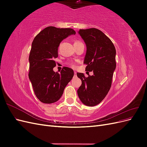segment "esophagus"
<instances>
[{
    "label": "esophagus",
    "mask_w": 147,
    "mask_h": 147,
    "mask_svg": "<svg viewBox=\"0 0 147 147\" xmlns=\"http://www.w3.org/2000/svg\"><path fill=\"white\" fill-rule=\"evenodd\" d=\"M77 77V72H74V77Z\"/></svg>",
    "instance_id": "obj_1"
}]
</instances>
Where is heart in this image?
I'll return each instance as SVG.
<instances>
[{"label": "heart", "mask_w": 147, "mask_h": 147, "mask_svg": "<svg viewBox=\"0 0 147 147\" xmlns=\"http://www.w3.org/2000/svg\"><path fill=\"white\" fill-rule=\"evenodd\" d=\"M81 43L80 42V41H78V40H76V41H75V42H74V44H76V43ZM69 65L72 67H73V68H75V64L74 63H69Z\"/></svg>", "instance_id": "b5f03b06"}]
</instances>
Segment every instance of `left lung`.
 Masks as SVG:
<instances>
[{"label": "left lung", "mask_w": 147, "mask_h": 147, "mask_svg": "<svg viewBox=\"0 0 147 147\" xmlns=\"http://www.w3.org/2000/svg\"><path fill=\"white\" fill-rule=\"evenodd\" d=\"M78 34L86 46L85 70L94 74L85 77L83 73H77L82 83L77 93L83 104L93 107L105 98L111 88L116 69V50L111 40L99 29H80Z\"/></svg>", "instance_id": "8db88e82"}]
</instances>
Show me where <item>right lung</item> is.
I'll list each match as a JSON object with an SVG mask.
<instances>
[{
	"label": "right lung",
	"instance_id": "obj_1",
	"mask_svg": "<svg viewBox=\"0 0 147 147\" xmlns=\"http://www.w3.org/2000/svg\"><path fill=\"white\" fill-rule=\"evenodd\" d=\"M75 31L70 28L49 26L40 32L32 43L30 51L29 78L35 96L43 103L52 104L58 100L65 86L74 77V70L64 67L55 72V58L58 56L60 43Z\"/></svg>",
	"mask_w": 147,
	"mask_h": 147
}]
</instances>
